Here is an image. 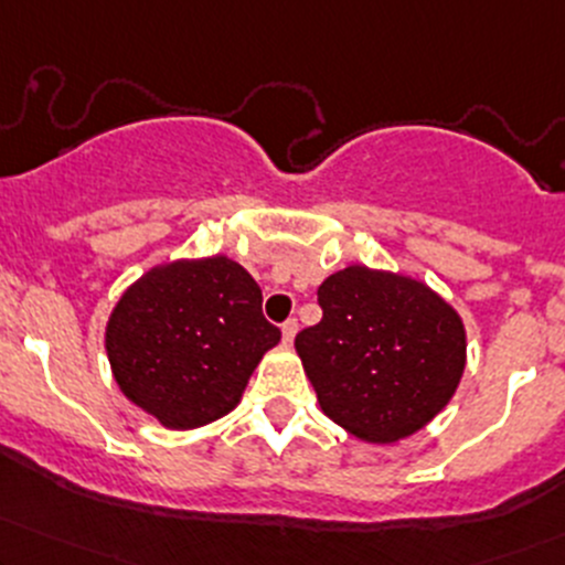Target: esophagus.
Wrapping results in <instances>:
<instances>
[{
	"mask_svg": "<svg viewBox=\"0 0 565 565\" xmlns=\"http://www.w3.org/2000/svg\"><path fill=\"white\" fill-rule=\"evenodd\" d=\"M281 334H284V343H292L295 334H297V319H295V316H289V319L284 321Z\"/></svg>",
	"mask_w": 565,
	"mask_h": 565,
	"instance_id": "esophagus-1",
	"label": "esophagus"
}]
</instances>
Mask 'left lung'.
Segmentation results:
<instances>
[{
	"instance_id": "8db88e82",
	"label": "left lung",
	"mask_w": 565,
	"mask_h": 565,
	"mask_svg": "<svg viewBox=\"0 0 565 565\" xmlns=\"http://www.w3.org/2000/svg\"><path fill=\"white\" fill-rule=\"evenodd\" d=\"M316 295L324 316L297 332L295 349L334 424L370 443H394L448 405L467 334L443 297L364 265L332 273Z\"/></svg>"
}]
</instances>
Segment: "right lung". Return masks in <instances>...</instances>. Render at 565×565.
<instances>
[{"instance_id": "right-lung-1", "label": "right lung", "mask_w": 565, "mask_h": 565, "mask_svg": "<svg viewBox=\"0 0 565 565\" xmlns=\"http://www.w3.org/2000/svg\"><path fill=\"white\" fill-rule=\"evenodd\" d=\"M278 340L257 281L227 257L150 270L120 297L107 324L117 386L171 429L231 413Z\"/></svg>"}]
</instances>
